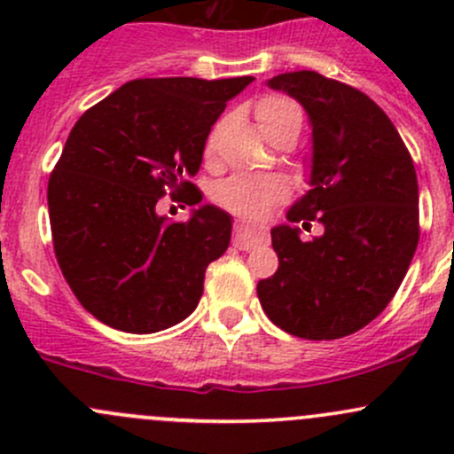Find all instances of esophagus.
<instances>
[{
    "label": "esophagus",
    "instance_id": "34e87169",
    "mask_svg": "<svg viewBox=\"0 0 454 454\" xmlns=\"http://www.w3.org/2000/svg\"><path fill=\"white\" fill-rule=\"evenodd\" d=\"M261 241H263V237L256 235L253 231H248L244 223H235V232H232V246H235V248L250 250L253 246L261 244Z\"/></svg>",
    "mask_w": 454,
    "mask_h": 454
}]
</instances>
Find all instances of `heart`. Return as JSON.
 <instances>
[{"label":"heart","mask_w":454,"mask_h":454,"mask_svg":"<svg viewBox=\"0 0 454 454\" xmlns=\"http://www.w3.org/2000/svg\"><path fill=\"white\" fill-rule=\"evenodd\" d=\"M254 118L270 140L278 138L281 134L299 136L301 125H303V112L299 105L287 96L278 94H268L256 100ZM222 129V121L210 129L204 145L206 158H213L217 153ZM213 198L219 206L241 217L263 219L277 201L287 198V184L286 180L274 176H232L215 186Z\"/></svg>","instance_id":"obj_1"}]
</instances>
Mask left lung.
Returning <instances> with one entry per match:
<instances>
[{"instance_id":"1","label":"left lung","mask_w":454,"mask_h":454,"mask_svg":"<svg viewBox=\"0 0 454 454\" xmlns=\"http://www.w3.org/2000/svg\"><path fill=\"white\" fill-rule=\"evenodd\" d=\"M299 100L312 125V189L287 222L272 228L278 270L256 283L277 327L308 340H333L369 325L395 296L419 241L418 176L387 114L356 87L312 70L268 81Z\"/></svg>"}]
</instances>
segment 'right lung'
Wrapping results in <instances>:
<instances>
[{
    "mask_svg": "<svg viewBox=\"0 0 454 454\" xmlns=\"http://www.w3.org/2000/svg\"><path fill=\"white\" fill-rule=\"evenodd\" d=\"M253 81L136 79L72 127L48 182L50 226L67 286L100 323L153 333L198 308L206 268L231 244L232 217L204 204L189 222H168L155 204L167 193L200 204L189 177L210 127Z\"/></svg>",
    "mask_w": 454,
    "mask_h": 454,
    "instance_id": "add662e5",
    "label": "right lung"
}]
</instances>
